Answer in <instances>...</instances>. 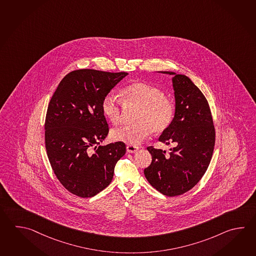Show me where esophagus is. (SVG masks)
Listing matches in <instances>:
<instances>
[{
	"mask_svg": "<svg viewBox=\"0 0 256 256\" xmlns=\"http://www.w3.org/2000/svg\"><path fill=\"white\" fill-rule=\"evenodd\" d=\"M138 150V146H134V145H128L126 146V152L128 153H134V152Z\"/></svg>",
	"mask_w": 256,
	"mask_h": 256,
	"instance_id": "obj_1",
	"label": "esophagus"
}]
</instances>
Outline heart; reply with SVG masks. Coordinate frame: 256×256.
<instances>
[{
  "label": "heart",
  "instance_id": "obj_1",
  "mask_svg": "<svg viewBox=\"0 0 256 256\" xmlns=\"http://www.w3.org/2000/svg\"><path fill=\"white\" fill-rule=\"evenodd\" d=\"M120 96L121 100L113 94L104 96L101 104L103 114L116 125L120 122L123 106L128 108H136L134 115L136 123L112 130V140L136 145L150 136L152 131L162 133L172 124L175 114L174 102L156 86L135 82L122 89Z\"/></svg>",
  "mask_w": 256,
  "mask_h": 256
}]
</instances>
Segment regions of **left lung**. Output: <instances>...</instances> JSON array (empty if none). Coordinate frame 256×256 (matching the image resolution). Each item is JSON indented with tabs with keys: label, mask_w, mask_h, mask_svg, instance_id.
Here are the masks:
<instances>
[{
	"label": "left lung",
	"mask_w": 256,
	"mask_h": 256,
	"mask_svg": "<svg viewBox=\"0 0 256 256\" xmlns=\"http://www.w3.org/2000/svg\"><path fill=\"white\" fill-rule=\"evenodd\" d=\"M173 76L175 114L158 140L172 144L170 152L148 146L152 164L144 170L148 182L166 196H178L192 188L209 167L215 143V130L209 104L188 76Z\"/></svg>",
	"instance_id": "8db88e82"
}]
</instances>
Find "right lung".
Masks as SVG:
<instances>
[{
    "mask_svg": "<svg viewBox=\"0 0 256 256\" xmlns=\"http://www.w3.org/2000/svg\"><path fill=\"white\" fill-rule=\"evenodd\" d=\"M128 74L74 70L50 100L44 125L47 156L59 182L76 196L93 197L106 188L125 155L122 142L98 145L108 134L102 101Z\"/></svg>",
    "mask_w": 256,
    "mask_h": 256,
    "instance_id": "add662e5",
    "label": "right lung"
}]
</instances>
